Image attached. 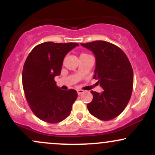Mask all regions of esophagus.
Segmentation results:
<instances>
[{"instance_id": "34e87169", "label": "esophagus", "mask_w": 155, "mask_h": 155, "mask_svg": "<svg viewBox=\"0 0 155 155\" xmlns=\"http://www.w3.org/2000/svg\"><path fill=\"white\" fill-rule=\"evenodd\" d=\"M84 91L83 90H77V93H78V95H81V94L82 93H84Z\"/></svg>"}]
</instances>
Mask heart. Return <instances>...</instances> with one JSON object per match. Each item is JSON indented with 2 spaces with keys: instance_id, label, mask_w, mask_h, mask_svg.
Listing matches in <instances>:
<instances>
[{
  "instance_id": "obj_1",
  "label": "heart",
  "mask_w": 155,
  "mask_h": 155,
  "mask_svg": "<svg viewBox=\"0 0 155 155\" xmlns=\"http://www.w3.org/2000/svg\"><path fill=\"white\" fill-rule=\"evenodd\" d=\"M84 54H81V55H84ZM81 55H80V56H81Z\"/></svg>"
}]
</instances>
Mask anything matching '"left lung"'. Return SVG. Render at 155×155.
Wrapping results in <instances>:
<instances>
[{"mask_svg":"<svg viewBox=\"0 0 155 155\" xmlns=\"http://www.w3.org/2000/svg\"><path fill=\"white\" fill-rule=\"evenodd\" d=\"M95 56L93 79L104 89L101 93L91 91L90 113L97 119L108 121L120 114L127 106L133 91V71L127 55L120 47L104 41L81 44Z\"/></svg>","mask_w":155,"mask_h":155,"instance_id":"left-lung-1","label":"left lung"}]
</instances>
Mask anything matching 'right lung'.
<instances>
[{
    "label": "right lung",
    "instance_id": "add662e5",
    "mask_svg": "<svg viewBox=\"0 0 155 155\" xmlns=\"http://www.w3.org/2000/svg\"><path fill=\"white\" fill-rule=\"evenodd\" d=\"M77 46V43L44 42L33 48L25 62V95L33 114L44 122L58 123L65 120L77 98L75 90H60L54 81L61 73L65 55Z\"/></svg>",
    "mask_w": 155,
    "mask_h": 155
}]
</instances>
